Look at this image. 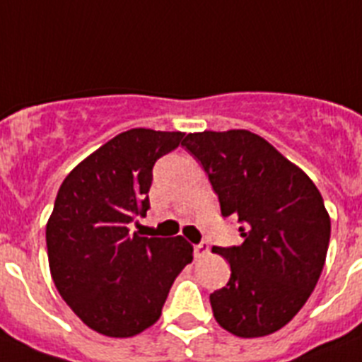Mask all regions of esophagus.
Instances as JSON below:
<instances>
[{
  "mask_svg": "<svg viewBox=\"0 0 362 362\" xmlns=\"http://www.w3.org/2000/svg\"><path fill=\"white\" fill-rule=\"evenodd\" d=\"M207 253H209V246H207L206 242H200V244L194 246V257H204Z\"/></svg>",
  "mask_w": 362,
  "mask_h": 362,
  "instance_id": "34e87169",
  "label": "esophagus"
}]
</instances>
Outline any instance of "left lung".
I'll return each instance as SVG.
<instances>
[{"mask_svg":"<svg viewBox=\"0 0 362 362\" xmlns=\"http://www.w3.org/2000/svg\"><path fill=\"white\" fill-rule=\"evenodd\" d=\"M202 163L222 216L240 222V246L213 247L231 266L209 295L216 322L237 337L281 329L312 295L325 268L329 215L310 177L246 129L189 133L182 142Z\"/></svg>","mask_w":362,"mask_h":362,"instance_id":"left-lung-1","label":"left lung"}]
</instances>
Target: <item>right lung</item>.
Returning a JSON list of instances; mask_svg holds the SVG:
<instances>
[{
  "label": "right lung",
  "instance_id": "add662e5",
  "mask_svg": "<svg viewBox=\"0 0 362 362\" xmlns=\"http://www.w3.org/2000/svg\"><path fill=\"white\" fill-rule=\"evenodd\" d=\"M184 133L131 129L72 169L47 222L52 281L71 310L107 337H133L162 315L178 273L193 260L184 237L131 233L149 209L153 165Z\"/></svg>",
  "mask_w": 362,
  "mask_h": 362
}]
</instances>
